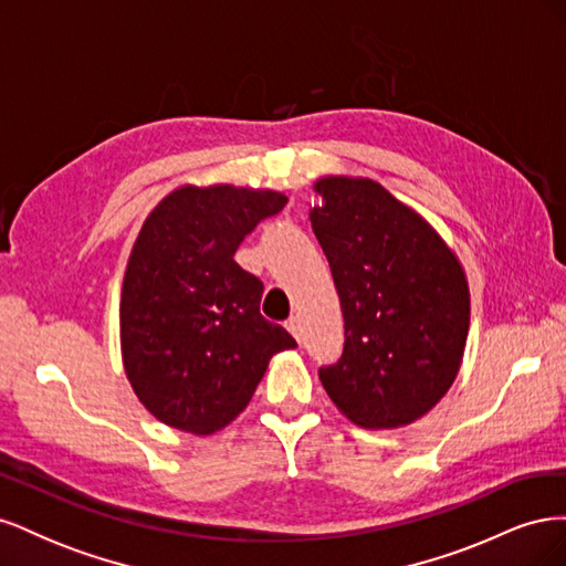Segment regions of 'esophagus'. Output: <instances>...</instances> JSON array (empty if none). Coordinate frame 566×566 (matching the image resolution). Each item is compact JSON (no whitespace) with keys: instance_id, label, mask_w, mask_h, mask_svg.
Masks as SVG:
<instances>
[{"instance_id":"34e87169","label":"esophagus","mask_w":566,"mask_h":566,"mask_svg":"<svg viewBox=\"0 0 566 566\" xmlns=\"http://www.w3.org/2000/svg\"><path fill=\"white\" fill-rule=\"evenodd\" d=\"M285 328H287V333L293 335L295 339H300V337H302V318H300V316H290V318L285 321Z\"/></svg>"}]
</instances>
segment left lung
<instances>
[{
  "label": "left lung",
  "instance_id": "1",
  "mask_svg": "<svg viewBox=\"0 0 566 566\" xmlns=\"http://www.w3.org/2000/svg\"><path fill=\"white\" fill-rule=\"evenodd\" d=\"M310 212L345 316V347L318 378L349 420L389 430L424 416L453 385L470 290L437 231L370 179L316 181Z\"/></svg>",
  "mask_w": 566,
  "mask_h": 566
}]
</instances>
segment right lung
<instances>
[{"instance_id":"obj_1","label":"right lung","mask_w":566,"mask_h":566,"mask_svg":"<svg viewBox=\"0 0 566 566\" xmlns=\"http://www.w3.org/2000/svg\"><path fill=\"white\" fill-rule=\"evenodd\" d=\"M287 198L184 186L144 221L119 302L127 378L169 427L212 434L250 403L269 358L297 347L260 314L264 283L233 254Z\"/></svg>"}]
</instances>
